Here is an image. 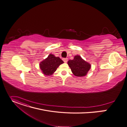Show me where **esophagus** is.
Masks as SVG:
<instances>
[{"label": "esophagus", "mask_w": 127, "mask_h": 127, "mask_svg": "<svg viewBox=\"0 0 127 127\" xmlns=\"http://www.w3.org/2000/svg\"><path fill=\"white\" fill-rule=\"evenodd\" d=\"M63 60L65 63H66L68 61V59L67 58H63Z\"/></svg>", "instance_id": "esophagus-1"}]
</instances>
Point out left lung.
<instances>
[{
  "label": "left lung",
  "instance_id": "obj_1",
  "mask_svg": "<svg viewBox=\"0 0 127 127\" xmlns=\"http://www.w3.org/2000/svg\"><path fill=\"white\" fill-rule=\"evenodd\" d=\"M68 64L73 74L76 76H85L91 68V65L78 55L74 57V59L69 60Z\"/></svg>",
  "mask_w": 127,
  "mask_h": 127
}]
</instances>
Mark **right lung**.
I'll return each mask as SVG.
<instances>
[{
	"label": "right lung",
	"instance_id": "obj_1",
	"mask_svg": "<svg viewBox=\"0 0 127 127\" xmlns=\"http://www.w3.org/2000/svg\"><path fill=\"white\" fill-rule=\"evenodd\" d=\"M64 62L59 57H55L50 54L47 59L44 60L40 64V68L42 72L47 75H52L59 65Z\"/></svg>",
	"mask_w": 127,
	"mask_h": 127
}]
</instances>
